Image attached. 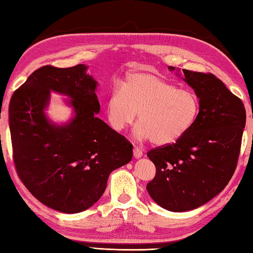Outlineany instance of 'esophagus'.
<instances>
[{
  "label": "esophagus",
  "instance_id": "34e87169",
  "mask_svg": "<svg viewBox=\"0 0 253 253\" xmlns=\"http://www.w3.org/2000/svg\"><path fill=\"white\" fill-rule=\"evenodd\" d=\"M133 155H134V157H136V159H139V157L143 155L142 149H140L139 146H134V149H133Z\"/></svg>",
  "mask_w": 253,
  "mask_h": 253
}]
</instances>
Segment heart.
<instances>
[{
    "label": "heart",
    "instance_id": "1",
    "mask_svg": "<svg viewBox=\"0 0 253 253\" xmlns=\"http://www.w3.org/2000/svg\"><path fill=\"white\" fill-rule=\"evenodd\" d=\"M199 101L189 89H176L152 71L128 75L122 88H114L107 102L111 127L123 131L132 126L139 113V139L157 145L177 141L196 120Z\"/></svg>",
    "mask_w": 253,
    "mask_h": 253
}]
</instances>
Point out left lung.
<instances>
[{"label":"left lung","mask_w":253,"mask_h":253,"mask_svg":"<svg viewBox=\"0 0 253 253\" xmlns=\"http://www.w3.org/2000/svg\"><path fill=\"white\" fill-rule=\"evenodd\" d=\"M183 73L199 98L196 120L175 143L147 152L156 168L147 192L156 204L176 212L202 206L226 187L237 168L246 126L244 103L220 79L211 73Z\"/></svg>","instance_id":"1"}]
</instances>
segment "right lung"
Masks as SVG:
<instances>
[{"instance_id":"add662e5","label":"right lung","mask_w":253,"mask_h":253,"mask_svg":"<svg viewBox=\"0 0 253 253\" xmlns=\"http://www.w3.org/2000/svg\"><path fill=\"white\" fill-rule=\"evenodd\" d=\"M85 70L42 66L14 91L8 107L18 177L42 204L66 213L97 203L111 171L132 159L131 143L97 118V82ZM50 89L71 97L75 117L68 125L45 118Z\"/></svg>"}]
</instances>
